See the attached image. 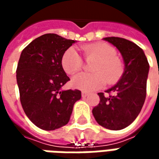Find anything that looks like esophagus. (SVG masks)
Segmentation results:
<instances>
[{"instance_id": "34e87169", "label": "esophagus", "mask_w": 159, "mask_h": 159, "mask_svg": "<svg viewBox=\"0 0 159 159\" xmlns=\"http://www.w3.org/2000/svg\"><path fill=\"white\" fill-rule=\"evenodd\" d=\"M88 95H89V93H87V92H82V97H83V98H85Z\"/></svg>"}]
</instances>
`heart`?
Instances as JSON below:
<instances>
[{
  "label": "heart",
  "instance_id": "b5f03b06",
  "mask_svg": "<svg viewBox=\"0 0 159 159\" xmlns=\"http://www.w3.org/2000/svg\"><path fill=\"white\" fill-rule=\"evenodd\" d=\"M85 59H97L93 66L95 73H80L71 80L74 89L84 92H91L99 89L106 84H112L117 82L122 76L123 67L122 61L117 58L116 49L105 42H96L81 47ZM83 58L76 49L69 48L61 57V66L68 75H73L82 69Z\"/></svg>",
  "mask_w": 159,
  "mask_h": 159
}]
</instances>
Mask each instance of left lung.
<instances>
[{
  "instance_id": "left-lung-1",
  "label": "left lung",
  "mask_w": 159,
  "mask_h": 159,
  "mask_svg": "<svg viewBox=\"0 0 159 159\" xmlns=\"http://www.w3.org/2000/svg\"><path fill=\"white\" fill-rule=\"evenodd\" d=\"M123 56L124 71L121 79L104 93H99L100 103L93 107L96 122L106 129L120 130L135 120L147 95L149 64L143 50L135 43L120 37H106Z\"/></svg>"
}]
</instances>
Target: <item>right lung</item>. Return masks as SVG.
<instances>
[{
    "mask_svg": "<svg viewBox=\"0 0 159 159\" xmlns=\"http://www.w3.org/2000/svg\"><path fill=\"white\" fill-rule=\"evenodd\" d=\"M75 43L57 34H45L24 48L16 70L20 102L36 126L54 130L68 123L81 91L62 90L70 80L61 66V57Z\"/></svg>",
    "mask_w": 159,
    "mask_h": 159,
    "instance_id": "add662e5",
    "label": "right lung"
}]
</instances>
